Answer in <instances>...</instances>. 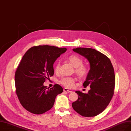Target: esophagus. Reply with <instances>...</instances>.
I'll list each match as a JSON object with an SVG mask.
<instances>
[{
    "mask_svg": "<svg viewBox=\"0 0 131 131\" xmlns=\"http://www.w3.org/2000/svg\"><path fill=\"white\" fill-rule=\"evenodd\" d=\"M63 91H64V92H68V93H69V92H72V91H71V90H70V89H67V88H64V89H63Z\"/></svg>",
    "mask_w": 131,
    "mask_h": 131,
    "instance_id": "obj_1",
    "label": "esophagus"
}]
</instances>
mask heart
<instances>
[{
  "label": "heart",
  "instance_id": "1",
  "mask_svg": "<svg viewBox=\"0 0 131 131\" xmlns=\"http://www.w3.org/2000/svg\"><path fill=\"white\" fill-rule=\"evenodd\" d=\"M68 60L75 67V74L81 78H85L89 74V68L85 66L82 64L83 60L80 57L76 55H70L68 57ZM60 63L57 62L54 67V70L56 72L59 70ZM60 82L64 86L71 88L74 86L75 82V78L72 77H63L60 81Z\"/></svg>",
  "mask_w": 131,
  "mask_h": 131
}]
</instances>
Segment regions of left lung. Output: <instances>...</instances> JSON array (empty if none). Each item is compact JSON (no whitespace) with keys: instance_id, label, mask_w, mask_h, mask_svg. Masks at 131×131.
Wrapping results in <instances>:
<instances>
[{"instance_id":"left-lung-1","label":"left lung","mask_w":131,"mask_h":131,"mask_svg":"<svg viewBox=\"0 0 131 131\" xmlns=\"http://www.w3.org/2000/svg\"><path fill=\"white\" fill-rule=\"evenodd\" d=\"M73 50L84 56L90 63V69L83 86H89L91 89L88 93L76 91L78 98L72 103V106L83 117L96 116L106 108L114 95L113 66L106 55L94 49L80 47Z\"/></svg>"}]
</instances>
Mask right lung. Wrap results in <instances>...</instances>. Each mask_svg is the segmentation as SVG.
Returning <instances> with one entry per match:
<instances>
[{"instance_id":"1","label":"right lung","mask_w":131,"mask_h":131,"mask_svg":"<svg viewBox=\"0 0 131 131\" xmlns=\"http://www.w3.org/2000/svg\"><path fill=\"white\" fill-rule=\"evenodd\" d=\"M66 50V48L45 45L32 47L26 51L15 73V91L26 110L41 114L53 107L63 88L55 84L48 89L43 83L54 75V63Z\"/></svg>"}]
</instances>
